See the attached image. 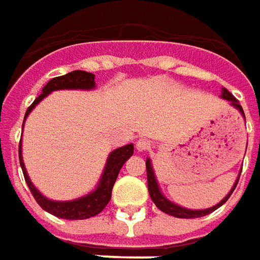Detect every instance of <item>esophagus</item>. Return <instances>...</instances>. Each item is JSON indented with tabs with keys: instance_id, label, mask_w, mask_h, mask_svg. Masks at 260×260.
Masks as SVG:
<instances>
[{
	"instance_id": "34e87169",
	"label": "esophagus",
	"mask_w": 260,
	"mask_h": 260,
	"mask_svg": "<svg viewBox=\"0 0 260 260\" xmlns=\"http://www.w3.org/2000/svg\"><path fill=\"white\" fill-rule=\"evenodd\" d=\"M150 148V143L144 139H140L137 141V144H136V150L139 151V152H143V151L148 150Z\"/></svg>"
}]
</instances>
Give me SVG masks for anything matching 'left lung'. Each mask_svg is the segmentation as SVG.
Wrapping results in <instances>:
<instances>
[{"label":"left lung","mask_w":260,"mask_h":260,"mask_svg":"<svg viewBox=\"0 0 260 260\" xmlns=\"http://www.w3.org/2000/svg\"><path fill=\"white\" fill-rule=\"evenodd\" d=\"M221 98L222 99H225L227 102H230L231 106H234L235 109L238 110L239 113L242 115V117L245 119V113L244 109H242V106L239 105V102L235 99V98L228 92V89L225 88H222L221 89ZM145 167H147V182H148V192H150V198L151 200L155 203V206L158 209L164 211V213H167L169 215H174V217H178V218H199V217H203V215H207L210 213H213L214 210H217L218 207H221L222 204L227 202L230 196H231V193L234 192V189L237 187V183H238L239 180V175L238 178L235 180V183L231 187V190L228 192V194L225 198L222 199L220 203H217L213 207H210V209H204V210H192V209H185V207H182L179 204L174 203V202H171L168 199L165 198V194L161 192V189H159V185H158V180H156V176L154 174V169H152V164H151L150 158H147V161H145Z\"/></svg>","instance_id":"obj_1"}]
</instances>
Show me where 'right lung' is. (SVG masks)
Masks as SVG:
<instances>
[{"mask_svg": "<svg viewBox=\"0 0 260 260\" xmlns=\"http://www.w3.org/2000/svg\"><path fill=\"white\" fill-rule=\"evenodd\" d=\"M95 74L92 73H86V71H71L66 75L61 77H56L50 80L42 89V93L39 95L35 102H33L29 108H27L26 113H25V119H23V124L22 128L25 126V120L32 112L36 105L40 104L47 95H50L51 92L60 91V89H82V91H91L95 89ZM134 145L127 144L123 145L120 148H116L110 152L105 164L104 172L101 175V179L98 182L96 187L89 192L85 196H81L74 200H66V202H58V200H51L43 196L42 193L36 189V186L33 185L32 180L29 178V175L25 168L23 164V158H22V139L19 143V164H21L22 172L26 180V185L29 186V190L32 192L33 198L38 202V204L47 213L60 217V218H66V220H85L89 217L99 214L102 210L106 207V204L109 203L110 198H112V189L115 185L117 175L120 172L121 167L124 165L127 159L133 155Z\"/></svg>", "mask_w": 260, "mask_h": 260, "instance_id": "1", "label": "right lung"}]
</instances>
